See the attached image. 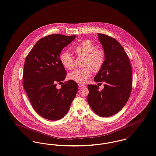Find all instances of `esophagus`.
I'll return each instance as SVG.
<instances>
[{
  "label": "esophagus",
  "mask_w": 156,
  "mask_h": 156,
  "mask_svg": "<svg viewBox=\"0 0 156 156\" xmlns=\"http://www.w3.org/2000/svg\"><path fill=\"white\" fill-rule=\"evenodd\" d=\"M78 86H79V87L80 88V89H82L83 87H85V85H83V84H81V83H79V84H78Z\"/></svg>",
  "instance_id": "obj_1"
}]
</instances>
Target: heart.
Here are the masks:
<instances>
[{
  "instance_id": "obj_1",
  "label": "heart",
  "mask_w": 156,
  "mask_h": 156,
  "mask_svg": "<svg viewBox=\"0 0 156 156\" xmlns=\"http://www.w3.org/2000/svg\"><path fill=\"white\" fill-rule=\"evenodd\" d=\"M73 52L78 57H83V66L68 75L69 80L79 83H86L91 76L92 69L94 72L100 71L105 62V53L103 50L96 48L91 41L85 40L80 42L73 48ZM60 61L65 69L71 70L73 66V58L68 52L60 55Z\"/></svg>"
}]
</instances>
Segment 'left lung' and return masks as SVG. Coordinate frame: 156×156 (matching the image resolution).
I'll list each match as a JSON object with an SVG mask.
<instances>
[{
    "label": "left lung",
    "instance_id": "obj_1",
    "mask_svg": "<svg viewBox=\"0 0 156 156\" xmlns=\"http://www.w3.org/2000/svg\"><path fill=\"white\" fill-rule=\"evenodd\" d=\"M98 35L105 59L94 80L104 82L105 85L101 91L96 85H88L87 101L95 114L108 117L119 112L128 101L132 88V69L128 55L119 42L108 35Z\"/></svg>",
    "mask_w": 156,
    "mask_h": 156
}]
</instances>
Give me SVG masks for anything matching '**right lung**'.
<instances>
[{
	"label": "right lung",
	"mask_w": 156,
	"mask_h": 156,
	"mask_svg": "<svg viewBox=\"0 0 156 156\" xmlns=\"http://www.w3.org/2000/svg\"><path fill=\"white\" fill-rule=\"evenodd\" d=\"M76 36L53 34L39 39L27 55L23 67V86L32 106L42 117L56 121L68 113L77 93L75 81L65 82L60 89L56 83L66 75L60 54Z\"/></svg>",
	"instance_id": "right-lung-1"
}]
</instances>
